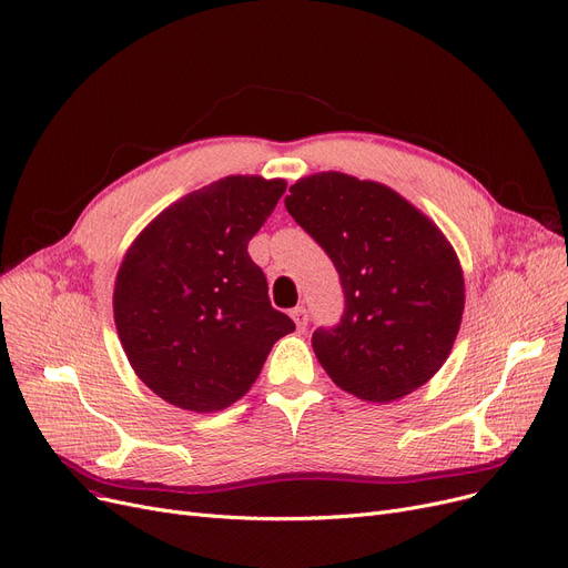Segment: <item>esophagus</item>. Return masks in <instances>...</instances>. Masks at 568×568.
I'll list each match as a JSON object with an SVG mask.
<instances>
[{"mask_svg": "<svg viewBox=\"0 0 568 568\" xmlns=\"http://www.w3.org/2000/svg\"><path fill=\"white\" fill-rule=\"evenodd\" d=\"M290 315H292V320H294V325H297V329L304 332L306 325H308V313H306V308H304V306H297V308H292Z\"/></svg>", "mask_w": 568, "mask_h": 568, "instance_id": "esophagus-1", "label": "esophagus"}]
</instances>
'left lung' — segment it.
<instances>
[{
	"label": "left lung",
	"mask_w": 568,
	"mask_h": 568,
	"mask_svg": "<svg viewBox=\"0 0 568 568\" xmlns=\"http://www.w3.org/2000/svg\"><path fill=\"white\" fill-rule=\"evenodd\" d=\"M285 209L341 278V323L311 338L327 376L372 404L425 385L448 359L464 311L448 239L402 194L338 171L300 179Z\"/></svg>",
	"instance_id": "1"
}]
</instances>
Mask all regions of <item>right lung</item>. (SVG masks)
<instances>
[{"mask_svg": "<svg viewBox=\"0 0 568 568\" xmlns=\"http://www.w3.org/2000/svg\"><path fill=\"white\" fill-rule=\"evenodd\" d=\"M285 187L281 179H220L164 209L125 253L113 290L118 336L164 402L194 413L232 406L294 329L248 255Z\"/></svg>", "mask_w": 568, "mask_h": 568, "instance_id": "right-lung-1", "label": "right lung"}]
</instances>
